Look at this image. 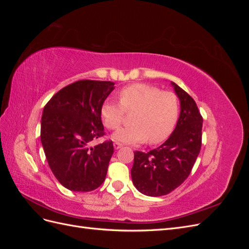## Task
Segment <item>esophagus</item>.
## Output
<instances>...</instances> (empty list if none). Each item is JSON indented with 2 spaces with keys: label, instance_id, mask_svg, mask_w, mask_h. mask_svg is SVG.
<instances>
[{
  "label": "esophagus",
  "instance_id": "1",
  "mask_svg": "<svg viewBox=\"0 0 249 249\" xmlns=\"http://www.w3.org/2000/svg\"><path fill=\"white\" fill-rule=\"evenodd\" d=\"M113 145H114L115 149H118L120 147H123V144H122V143H119V142H114V144H113Z\"/></svg>",
  "mask_w": 249,
  "mask_h": 249
}]
</instances>
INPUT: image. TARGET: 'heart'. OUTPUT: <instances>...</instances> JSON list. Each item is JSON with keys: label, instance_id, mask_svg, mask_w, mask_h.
Wrapping results in <instances>:
<instances>
[{"label": "heart", "instance_id": "b5f03b06", "mask_svg": "<svg viewBox=\"0 0 249 249\" xmlns=\"http://www.w3.org/2000/svg\"><path fill=\"white\" fill-rule=\"evenodd\" d=\"M119 103L106 100L101 106V117L109 130H116L123 124L125 112L134 111L130 126L119 129L113 139L129 144L162 142L176 126L179 104L175 93L162 91L156 86L136 83L119 90Z\"/></svg>", "mask_w": 249, "mask_h": 249}]
</instances>
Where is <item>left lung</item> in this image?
<instances>
[{
	"mask_svg": "<svg viewBox=\"0 0 249 249\" xmlns=\"http://www.w3.org/2000/svg\"><path fill=\"white\" fill-rule=\"evenodd\" d=\"M180 103L175 131L148 153L135 152L131 176L134 186L147 196H162L189 177L201 147L202 117L192 97L171 82Z\"/></svg>",
	"mask_w": 249,
	"mask_h": 249,
	"instance_id": "obj_1",
	"label": "left lung"
}]
</instances>
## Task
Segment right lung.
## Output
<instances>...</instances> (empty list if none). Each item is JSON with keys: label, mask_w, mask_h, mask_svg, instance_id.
<instances>
[{"label": "right lung", "mask_w": 249, "mask_h": 249, "mask_svg": "<svg viewBox=\"0 0 249 249\" xmlns=\"http://www.w3.org/2000/svg\"><path fill=\"white\" fill-rule=\"evenodd\" d=\"M114 89L110 81L81 80L62 88L44 106L40 139L49 166L69 190L89 192L107 176L114 147L104 136L101 106Z\"/></svg>", "instance_id": "obj_1"}]
</instances>
